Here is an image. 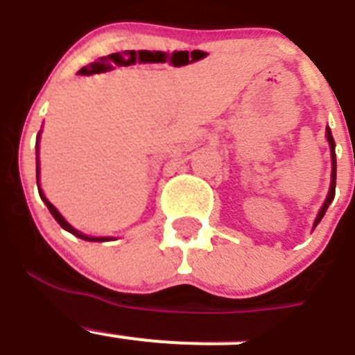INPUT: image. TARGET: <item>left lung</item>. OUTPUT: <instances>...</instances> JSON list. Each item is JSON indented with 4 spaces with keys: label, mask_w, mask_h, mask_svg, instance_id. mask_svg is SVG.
Listing matches in <instances>:
<instances>
[{
    "label": "left lung",
    "mask_w": 355,
    "mask_h": 355,
    "mask_svg": "<svg viewBox=\"0 0 355 355\" xmlns=\"http://www.w3.org/2000/svg\"><path fill=\"white\" fill-rule=\"evenodd\" d=\"M327 141L329 145H331V157H333V182H331V189H329V194H327V200H325L324 207H322V210L318 212V217L317 221H315V226L320 223V219L324 217L325 210H327V207L331 205V201L334 200V193H336V154H334V139H333V134H331V129L327 127Z\"/></svg>",
    "instance_id": "1"
}]
</instances>
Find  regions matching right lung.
<instances>
[{
	"mask_svg": "<svg viewBox=\"0 0 355 355\" xmlns=\"http://www.w3.org/2000/svg\"><path fill=\"white\" fill-rule=\"evenodd\" d=\"M37 154H38V139H37ZM37 185H38V157H37ZM38 193H40V198H42V200H44V203H46V205H47V209H49V212L53 214V217H54V219H56V221H58V225L62 226V228H65L67 232L74 233V235H78L79 239H85V241H107V239H104V237H102V239H92V237H86V235H83V233H79L78 230H74V228H72V226H70L69 223H67L65 219H63V217H62V214H60L58 210L54 209V205H53V203H51V201H47V198L44 196V193H42V189H40V187H38Z\"/></svg>",
	"mask_w": 355,
	"mask_h": 355,
	"instance_id": "right-lung-1",
	"label": "right lung"
}]
</instances>
